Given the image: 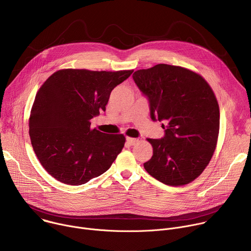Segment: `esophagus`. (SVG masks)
Here are the masks:
<instances>
[{
  "instance_id": "esophagus-1",
  "label": "esophagus",
  "mask_w": 251,
  "mask_h": 251,
  "mask_svg": "<svg viewBox=\"0 0 251 251\" xmlns=\"http://www.w3.org/2000/svg\"><path fill=\"white\" fill-rule=\"evenodd\" d=\"M138 142H139V139H137V138H131V137L127 138V143H128L130 146L135 145L136 143H138Z\"/></svg>"
}]
</instances>
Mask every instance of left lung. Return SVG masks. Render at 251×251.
Wrapping results in <instances>:
<instances>
[{"instance_id": "1", "label": "left lung", "mask_w": 251, "mask_h": 251, "mask_svg": "<svg viewBox=\"0 0 251 251\" xmlns=\"http://www.w3.org/2000/svg\"><path fill=\"white\" fill-rule=\"evenodd\" d=\"M149 100L151 118L164 121L165 136L147 139L152 158L144 168L168 186H184L203 172L217 147L220 107L206 80L193 70L165 63L133 74Z\"/></svg>"}]
</instances>
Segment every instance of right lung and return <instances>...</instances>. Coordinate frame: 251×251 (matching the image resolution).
Here are the masks:
<instances>
[{
  "mask_svg": "<svg viewBox=\"0 0 251 251\" xmlns=\"http://www.w3.org/2000/svg\"><path fill=\"white\" fill-rule=\"evenodd\" d=\"M133 70L55 71L35 95L28 119L33 151L58 182L79 186L108 170L125 144L123 134L91 129L111 91Z\"/></svg>",
  "mask_w": 251,
  "mask_h": 251,
  "instance_id": "1",
  "label": "right lung"
}]
</instances>
